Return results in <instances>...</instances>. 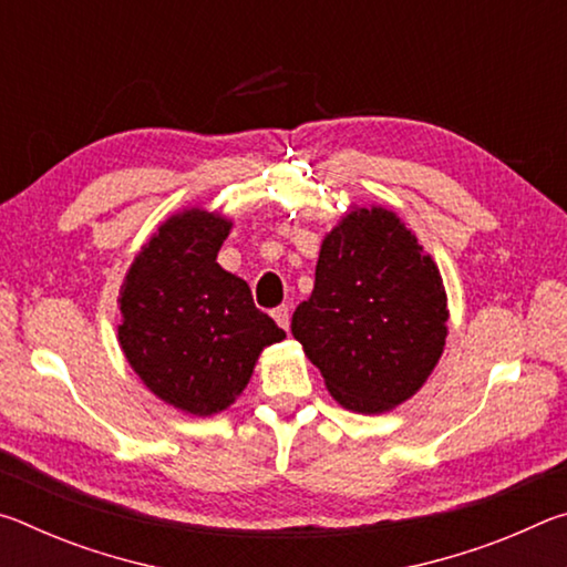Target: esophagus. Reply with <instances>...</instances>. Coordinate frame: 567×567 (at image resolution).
Segmentation results:
<instances>
[{"label": "esophagus", "mask_w": 567, "mask_h": 567, "mask_svg": "<svg viewBox=\"0 0 567 567\" xmlns=\"http://www.w3.org/2000/svg\"><path fill=\"white\" fill-rule=\"evenodd\" d=\"M272 318H275V322H277V324H280L282 330H290V307H287V305L275 307V310H272Z\"/></svg>", "instance_id": "34e87169"}]
</instances>
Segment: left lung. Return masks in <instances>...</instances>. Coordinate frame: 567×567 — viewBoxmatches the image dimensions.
Returning <instances> with one entry per match:
<instances>
[{"label":"left lung","instance_id":"8db88e82","mask_svg":"<svg viewBox=\"0 0 567 567\" xmlns=\"http://www.w3.org/2000/svg\"><path fill=\"white\" fill-rule=\"evenodd\" d=\"M447 318L443 277L415 233L392 209L352 205L322 239L292 334L344 410L380 415L433 375Z\"/></svg>","mask_w":567,"mask_h":567}]
</instances>
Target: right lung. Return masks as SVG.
Returning <instances> with one entry per match:
<instances>
[{
	"mask_svg": "<svg viewBox=\"0 0 567 567\" xmlns=\"http://www.w3.org/2000/svg\"><path fill=\"white\" fill-rule=\"evenodd\" d=\"M233 219L187 207L157 227L120 290V348L150 392L209 417L243 395L255 362L285 330L252 302L249 285L217 262Z\"/></svg>",
	"mask_w": 567,
	"mask_h": 567,
	"instance_id": "add662e5",
	"label": "right lung"
}]
</instances>
